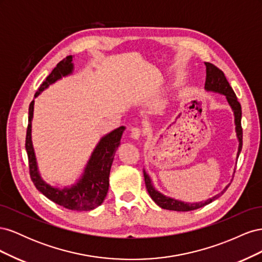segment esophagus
Masks as SVG:
<instances>
[{"label":"esophagus","instance_id":"1","mask_svg":"<svg viewBox=\"0 0 262 262\" xmlns=\"http://www.w3.org/2000/svg\"><path fill=\"white\" fill-rule=\"evenodd\" d=\"M142 136H143V131H142L140 128H138V126H136V128H132V130H131V137L133 139L139 140Z\"/></svg>","mask_w":262,"mask_h":262}]
</instances>
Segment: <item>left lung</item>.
Instances as JSON below:
<instances>
[{"label":"left lung","mask_w":262,"mask_h":262,"mask_svg":"<svg viewBox=\"0 0 262 262\" xmlns=\"http://www.w3.org/2000/svg\"><path fill=\"white\" fill-rule=\"evenodd\" d=\"M205 67H207V78H205V90L207 91H213V92H217L223 94L226 96V99L228 101V104L231 105L234 115H235V124H236V133H237V138H238L239 141V146H238V153H237V157L239 156L241 150L243 147V128H242V106L239 104V101L237 100L236 94L234 93L232 86L229 85L228 81L226 80L225 74L222 70H220L217 67L210 62H204ZM144 173V180H145V186L147 189V192L152 198L153 201L161 207L162 209L166 210H171V211H178V212H187V211H193L196 209H200L204 205H207L211 203L212 201L216 200L217 198L224 193L226 191L227 187L224 189V191H222L220 194H216L215 196H213L212 199H209L205 202H199V203H186V202H181L175 199H171V198L165 196L161 192H158L157 190L152 185V181H150L149 177L145 170L143 171Z\"/></svg>","instance_id":"obj_1"}]
</instances>
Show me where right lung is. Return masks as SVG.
<instances>
[{
	"mask_svg": "<svg viewBox=\"0 0 262 262\" xmlns=\"http://www.w3.org/2000/svg\"><path fill=\"white\" fill-rule=\"evenodd\" d=\"M72 55L60 61L52 72L47 76L46 81L40 85L35 94L37 97L45 89L54 83L61 76H66L72 72ZM34 112V100L30 102L28 109V126L26 131L25 147L28 156L29 175L35 187L49 200L53 201L61 207L73 211H90L102 203L108 192L109 173L116 150L120 144L121 136L124 131V126H119L102 138L96 148L94 149L92 157L87 164L83 177L78 180L76 185L71 188L58 189L49 186L41 179L37 169L36 157L31 143V119Z\"/></svg>",
	"mask_w": 262,
	"mask_h": 262,
	"instance_id": "1",
	"label": "right lung"
}]
</instances>
